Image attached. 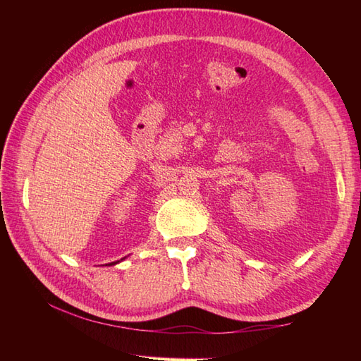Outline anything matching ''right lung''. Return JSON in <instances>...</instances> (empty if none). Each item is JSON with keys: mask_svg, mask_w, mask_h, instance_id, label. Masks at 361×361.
Masks as SVG:
<instances>
[{"mask_svg": "<svg viewBox=\"0 0 361 361\" xmlns=\"http://www.w3.org/2000/svg\"><path fill=\"white\" fill-rule=\"evenodd\" d=\"M121 260H122V259H121ZM118 262H119V260H118ZM118 262H111V264H109V265H116Z\"/></svg>", "mask_w": 361, "mask_h": 361, "instance_id": "obj_1", "label": "right lung"}]
</instances>
